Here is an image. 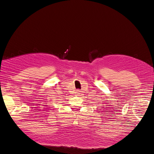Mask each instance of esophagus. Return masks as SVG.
Returning a JSON list of instances; mask_svg holds the SVG:
<instances>
[{"label": "esophagus", "instance_id": "esophagus-1", "mask_svg": "<svg viewBox=\"0 0 154 154\" xmlns=\"http://www.w3.org/2000/svg\"><path fill=\"white\" fill-rule=\"evenodd\" d=\"M77 94H80V91H79V90H77Z\"/></svg>", "mask_w": 154, "mask_h": 154}]
</instances>
